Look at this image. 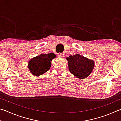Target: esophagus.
Here are the masks:
<instances>
[{
    "label": "esophagus",
    "mask_w": 121,
    "mask_h": 121,
    "mask_svg": "<svg viewBox=\"0 0 121 121\" xmlns=\"http://www.w3.org/2000/svg\"><path fill=\"white\" fill-rule=\"evenodd\" d=\"M58 56H60V57H63L64 56V54L63 53H58Z\"/></svg>",
    "instance_id": "esophagus-1"
}]
</instances>
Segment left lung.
I'll list each match as a JSON object with an SVG mask.
<instances>
[{
  "mask_svg": "<svg viewBox=\"0 0 121 121\" xmlns=\"http://www.w3.org/2000/svg\"><path fill=\"white\" fill-rule=\"evenodd\" d=\"M66 59L70 72L79 79H84L89 76L95 67L93 60L80 54L70 56Z\"/></svg>",
  "mask_w": 121,
  "mask_h": 121,
  "instance_id": "obj_1",
  "label": "left lung"
}]
</instances>
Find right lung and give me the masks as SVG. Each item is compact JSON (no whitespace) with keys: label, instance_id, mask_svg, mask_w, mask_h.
<instances>
[{"label":"right lung","instance_id":"obj_1","mask_svg":"<svg viewBox=\"0 0 121 121\" xmlns=\"http://www.w3.org/2000/svg\"><path fill=\"white\" fill-rule=\"evenodd\" d=\"M55 58L56 56L53 53L41 54L30 60L28 62V68L32 75H41L50 69L51 61Z\"/></svg>","mask_w":121,"mask_h":121}]
</instances>
